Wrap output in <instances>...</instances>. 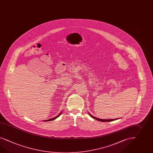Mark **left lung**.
<instances>
[{
  "instance_id": "8db88e82",
  "label": "left lung",
  "mask_w": 153,
  "mask_h": 153,
  "mask_svg": "<svg viewBox=\"0 0 153 153\" xmlns=\"http://www.w3.org/2000/svg\"><path fill=\"white\" fill-rule=\"evenodd\" d=\"M89 115H90V116H91V117H92V118L95 119H96V120L100 121H101V122H106V121H114V120H117V119H108V120H104V119H100L96 118V117H94V116H93L91 115L90 114H89Z\"/></svg>"
}]
</instances>
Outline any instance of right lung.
<instances>
[{
    "label": "right lung",
    "mask_w": 153,
    "mask_h": 153,
    "mask_svg": "<svg viewBox=\"0 0 153 153\" xmlns=\"http://www.w3.org/2000/svg\"><path fill=\"white\" fill-rule=\"evenodd\" d=\"M61 113H62V112H61V113H60V114H59V115H57V116H56V117H54V118H52V119H48V120H47V121H52V120H54V119H56V118H57V117H58V116H59L60 115H61ZM45 121H46V120H45Z\"/></svg>",
    "instance_id": "add662e5"
}]
</instances>
